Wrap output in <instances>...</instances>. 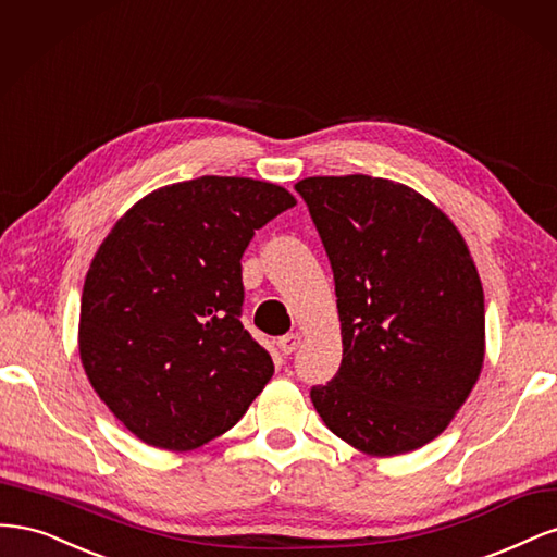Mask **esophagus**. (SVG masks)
I'll return each mask as SVG.
<instances>
[{
	"label": "esophagus",
	"mask_w": 557,
	"mask_h": 557,
	"mask_svg": "<svg viewBox=\"0 0 557 557\" xmlns=\"http://www.w3.org/2000/svg\"><path fill=\"white\" fill-rule=\"evenodd\" d=\"M299 344H301V336L297 332L285 334L278 339V348H281L283 356H290V352H295L299 348Z\"/></svg>",
	"instance_id": "obj_1"
}]
</instances>
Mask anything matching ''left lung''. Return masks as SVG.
I'll return each instance as SVG.
<instances>
[{
  "label": "left lung",
  "instance_id": "obj_1",
  "mask_svg": "<svg viewBox=\"0 0 557 557\" xmlns=\"http://www.w3.org/2000/svg\"><path fill=\"white\" fill-rule=\"evenodd\" d=\"M295 190L327 250L344 344L313 407L372 458L423 448L483 369V285L469 246L434 201L391 178L309 176Z\"/></svg>",
  "mask_w": 557,
  "mask_h": 557
}]
</instances>
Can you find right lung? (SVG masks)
Returning <instances> with one entry per match:
<instances>
[{
  "label": "right lung",
  "mask_w": 557,
  "mask_h": 557,
  "mask_svg": "<svg viewBox=\"0 0 557 557\" xmlns=\"http://www.w3.org/2000/svg\"><path fill=\"white\" fill-rule=\"evenodd\" d=\"M295 205L276 183L199 176L141 197L97 248L78 356L97 397L144 444H209L274 376L239 320L242 256L256 230Z\"/></svg>",
  "instance_id": "1"
}]
</instances>
